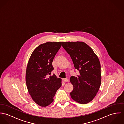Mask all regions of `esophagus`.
<instances>
[{
	"instance_id": "34e87169",
	"label": "esophagus",
	"mask_w": 124,
	"mask_h": 124,
	"mask_svg": "<svg viewBox=\"0 0 124 124\" xmlns=\"http://www.w3.org/2000/svg\"><path fill=\"white\" fill-rule=\"evenodd\" d=\"M63 81H64V82H69V80H68V79H67V78L63 79Z\"/></svg>"
}]
</instances>
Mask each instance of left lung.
Here are the masks:
<instances>
[{
	"instance_id": "8db88e82",
	"label": "left lung",
	"mask_w": 124,
	"mask_h": 124,
	"mask_svg": "<svg viewBox=\"0 0 124 124\" xmlns=\"http://www.w3.org/2000/svg\"><path fill=\"white\" fill-rule=\"evenodd\" d=\"M62 46L70 55L75 68L80 72L77 77L72 76L70 79L73 87L71 97L81 104H87L96 96L101 85L99 59L84 42H62Z\"/></svg>"
}]
</instances>
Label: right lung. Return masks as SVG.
Returning a JSON list of instances; mask_svg holds the SVG:
<instances>
[{
    "instance_id": "obj_1",
    "label": "right lung",
    "mask_w": 124,
    "mask_h": 124,
    "mask_svg": "<svg viewBox=\"0 0 124 124\" xmlns=\"http://www.w3.org/2000/svg\"><path fill=\"white\" fill-rule=\"evenodd\" d=\"M62 46L61 42H47L38 46L31 55L26 72V82L28 92L37 105L45 107L50 105L62 79L55 74L53 59Z\"/></svg>"
}]
</instances>
